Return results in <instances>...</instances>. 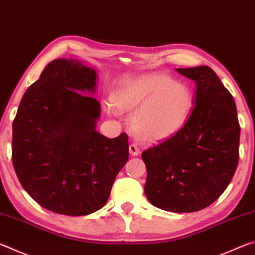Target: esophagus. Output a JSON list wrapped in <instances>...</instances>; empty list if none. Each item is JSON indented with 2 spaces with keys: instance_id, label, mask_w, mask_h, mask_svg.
I'll list each match as a JSON object with an SVG mask.
<instances>
[{
  "instance_id": "1",
  "label": "esophagus",
  "mask_w": 255,
  "mask_h": 255,
  "mask_svg": "<svg viewBox=\"0 0 255 255\" xmlns=\"http://www.w3.org/2000/svg\"><path fill=\"white\" fill-rule=\"evenodd\" d=\"M129 153H130V155H132V156H137V155L139 154V148H138L137 145L131 144L129 146Z\"/></svg>"
}]
</instances>
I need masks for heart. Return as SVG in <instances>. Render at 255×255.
<instances>
[{"label": "heart", "instance_id": "1", "mask_svg": "<svg viewBox=\"0 0 255 255\" xmlns=\"http://www.w3.org/2000/svg\"><path fill=\"white\" fill-rule=\"evenodd\" d=\"M187 84L162 73H149L124 81L112 93L114 106L132 111L130 125L140 140L159 143L174 136L187 123L193 108Z\"/></svg>", "mask_w": 255, "mask_h": 255}]
</instances>
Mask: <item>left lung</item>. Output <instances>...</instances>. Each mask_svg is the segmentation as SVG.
Returning a JSON list of instances; mask_svg holds the SVG:
<instances>
[{
  "label": "left lung",
  "instance_id": "obj_1",
  "mask_svg": "<svg viewBox=\"0 0 255 255\" xmlns=\"http://www.w3.org/2000/svg\"><path fill=\"white\" fill-rule=\"evenodd\" d=\"M196 82L193 109L180 130L141 154L145 195L173 213H192L225 191L239 164L241 128L235 101L209 66L176 68Z\"/></svg>",
  "mask_w": 255,
  "mask_h": 255
}]
</instances>
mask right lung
<instances>
[{
  "mask_svg": "<svg viewBox=\"0 0 255 255\" xmlns=\"http://www.w3.org/2000/svg\"><path fill=\"white\" fill-rule=\"evenodd\" d=\"M97 72L58 58L25 91L13 120L12 162L21 185L53 213L92 214L107 204L128 161V136L96 130ZM84 94L82 95L81 93Z\"/></svg>",
  "mask_w": 255,
  "mask_h": 255,
  "instance_id": "add662e5",
  "label": "right lung"
}]
</instances>
